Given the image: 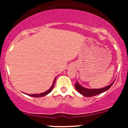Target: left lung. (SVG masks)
<instances>
[{
    "label": "left lung",
    "mask_w": 128,
    "mask_h": 128,
    "mask_svg": "<svg viewBox=\"0 0 128 128\" xmlns=\"http://www.w3.org/2000/svg\"><path fill=\"white\" fill-rule=\"evenodd\" d=\"M114 81H115V80H114L111 84L108 85V86H105V87L96 89L87 88L84 87L83 86H82L78 82V81H77L75 84V88L77 90L78 92L80 94L83 95V96L86 97H92L106 92V91H107L108 89H110V88H111V86H112L113 84H114Z\"/></svg>",
    "instance_id": "8db88e82"
}]
</instances>
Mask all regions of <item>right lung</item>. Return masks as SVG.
<instances>
[{"label": "right lung", "mask_w": 128, "mask_h": 128, "mask_svg": "<svg viewBox=\"0 0 128 128\" xmlns=\"http://www.w3.org/2000/svg\"><path fill=\"white\" fill-rule=\"evenodd\" d=\"M56 79V77H55V78L54 79V82H53V84H52V86H50V88L48 90L46 91L45 92H42V93H40V94H26L28 95V96H29L35 97V98H41V97H43V96H46V95H48V94L50 93V92H51V91L52 90L53 88H54V85H55Z\"/></svg>", "instance_id": "obj_1"}]
</instances>
